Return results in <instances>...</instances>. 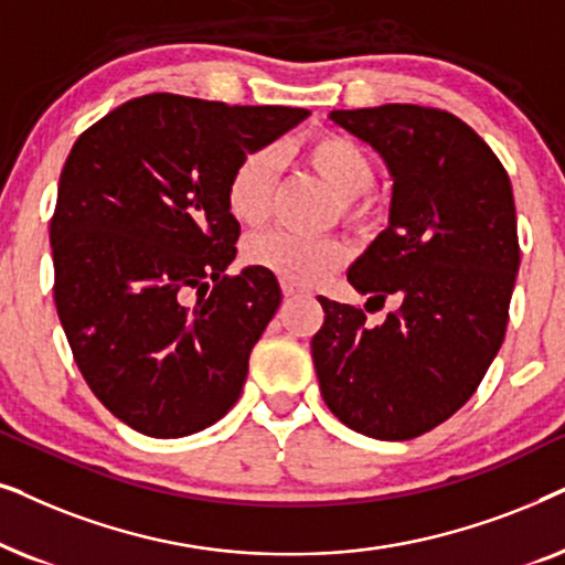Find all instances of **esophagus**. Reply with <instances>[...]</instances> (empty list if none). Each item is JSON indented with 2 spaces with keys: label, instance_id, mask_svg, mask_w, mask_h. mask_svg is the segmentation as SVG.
I'll use <instances>...</instances> for the list:
<instances>
[{
  "label": "esophagus",
  "instance_id": "1",
  "mask_svg": "<svg viewBox=\"0 0 565 565\" xmlns=\"http://www.w3.org/2000/svg\"><path fill=\"white\" fill-rule=\"evenodd\" d=\"M281 291H284V297H297V295H302V289H299L297 284H289V281H281Z\"/></svg>",
  "mask_w": 565,
  "mask_h": 565
}]
</instances>
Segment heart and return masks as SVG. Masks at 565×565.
Instances as JSON below:
<instances>
[{"label":"heart","mask_w":565,"mask_h":565,"mask_svg":"<svg viewBox=\"0 0 565 565\" xmlns=\"http://www.w3.org/2000/svg\"><path fill=\"white\" fill-rule=\"evenodd\" d=\"M305 162L315 175L341 199V212L359 222L372 214L364 193L374 185V164L356 141L341 134H318L302 147ZM281 154L276 147H260L247 152L235 164L227 180L230 214L239 224L258 227L268 220L274 204ZM245 258L250 266L274 274L281 281L310 287L349 258V247L335 237H305L295 232H268L247 243Z\"/></svg>","instance_id":"obj_1"}]
</instances>
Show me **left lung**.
Returning a JSON list of instances; mask_svg holds the SVG:
<instances>
[{
	"label": "left lung",
	"instance_id": "left-lung-1",
	"mask_svg": "<svg viewBox=\"0 0 565 565\" xmlns=\"http://www.w3.org/2000/svg\"><path fill=\"white\" fill-rule=\"evenodd\" d=\"M330 120L366 141L393 178L387 230L349 268V284L401 307L372 328L359 307L318 297L320 393L353 431L416 439L470 401L503 343L519 270L511 180L447 110L390 103Z\"/></svg>",
	"mask_w": 565,
	"mask_h": 565
}]
</instances>
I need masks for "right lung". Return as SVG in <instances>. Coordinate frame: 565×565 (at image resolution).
I'll return each mask as SVG.
<instances>
[{"mask_svg":"<svg viewBox=\"0 0 565 565\" xmlns=\"http://www.w3.org/2000/svg\"><path fill=\"white\" fill-rule=\"evenodd\" d=\"M307 116L154 93L74 141L51 220L56 312L89 390L134 431L195 434L243 393L281 289L255 266L227 274L239 222L224 191Z\"/></svg>","mask_w":565,"mask_h":565,"instance_id":"add662e5","label":"right lung"}]
</instances>
